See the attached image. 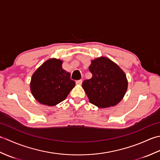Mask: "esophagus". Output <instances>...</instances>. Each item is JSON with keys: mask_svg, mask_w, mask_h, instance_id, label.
Returning a JSON list of instances; mask_svg holds the SVG:
<instances>
[{"mask_svg": "<svg viewBox=\"0 0 160 160\" xmlns=\"http://www.w3.org/2000/svg\"><path fill=\"white\" fill-rule=\"evenodd\" d=\"M82 80H77L76 83L77 84H82Z\"/></svg>", "mask_w": 160, "mask_h": 160, "instance_id": "34e87169", "label": "esophagus"}]
</instances>
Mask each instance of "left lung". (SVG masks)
<instances>
[{"mask_svg": "<svg viewBox=\"0 0 160 160\" xmlns=\"http://www.w3.org/2000/svg\"><path fill=\"white\" fill-rule=\"evenodd\" d=\"M92 78L82 82L90 102L99 108L113 107L120 102L127 89L125 73L107 58L91 61L89 67Z\"/></svg>", "mask_w": 160, "mask_h": 160, "instance_id": "1", "label": "left lung"}]
</instances>
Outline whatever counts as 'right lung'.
Segmentation results:
<instances>
[{"instance_id":"obj_1","label":"right lung","mask_w":160,"mask_h":160,"mask_svg":"<svg viewBox=\"0 0 160 160\" xmlns=\"http://www.w3.org/2000/svg\"><path fill=\"white\" fill-rule=\"evenodd\" d=\"M62 64L60 60H48L33 74L30 87L40 103L54 106L65 100L75 87V81L71 79L69 73L62 69Z\"/></svg>"}]
</instances>
